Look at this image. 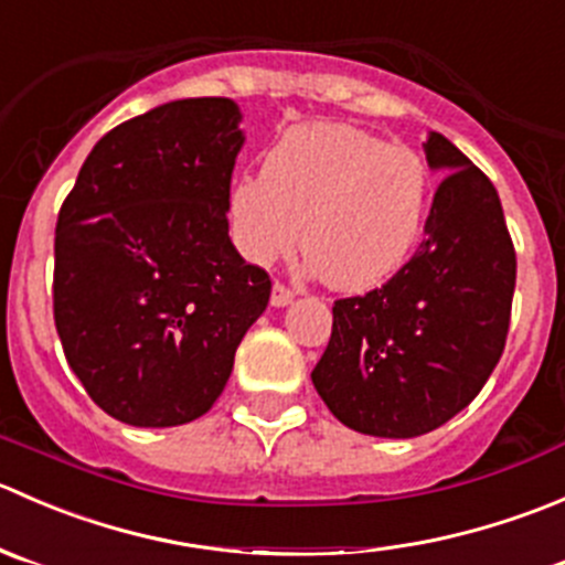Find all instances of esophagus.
I'll use <instances>...</instances> for the list:
<instances>
[{
  "mask_svg": "<svg viewBox=\"0 0 565 565\" xmlns=\"http://www.w3.org/2000/svg\"><path fill=\"white\" fill-rule=\"evenodd\" d=\"M294 301V290L288 288V285L282 282H275V288H271V305L275 307H285Z\"/></svg>",
  "mask_w": 565,
  "mask_h": 565,
  "instance_id": "esophagus-1",
  "label": "esophagus"
}]
</instances>
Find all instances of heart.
I'll list each match as a JSON object with an SVG mask.
<instances>
[{
	"label": "heart",
	"instance_id": "heart-1",
	"mask_svg": "<svg viewBox=\"0 0 565 565\" xmlns=\"http://www.w3.org/2000/svg\"><path fill=\"white\" fill-rule=\"evenodd\" d=\"M426 159L345 122L288 128L264 156V172L233 181L227 233L249 264L294 253L345 294L398 275L431 214Z\"/></svg>",
	"mask_w": 565,
	"mask_h": 565
}]
</instances>
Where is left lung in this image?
I'll return each mask as SVG.
<instances>
[{
	"label": "left lung",
	"mask_w": 565,
	"mask_h": 565,
	"mask_svg": "<svg viewBox=\"0 0 565 565\" xmlns=\"http://www.w3.org/2000/svg\"><path fill=\"white\" fill-rule=\"evenodd\" d=\"M426 161L448 175L426 238L382 288L338 299L312 384L343 426L412 439L459 415L505 349L516 253L497 189L443 134Z\"/></svg>",
	"instance_id": "1"
}]
</instances>
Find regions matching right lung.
Wrapping results in <instances>:
<instances>
[{"label": "right lung", "instance_id": "1", "mask_svg": "<svg viewBox=\"0 0 565 565\" xmlns=\"http://www.w3.org/2000/svg\"><path fill=\"white\" fill-rule=\"evenodd\" d=\"M231 98L161 104L95 142L57 216L54 323L115 420L170 428L214 406L271 280L227 236L244 145Z\"/></svg>", "mask_w": 565, "mask_h": 565}]
</instances>
